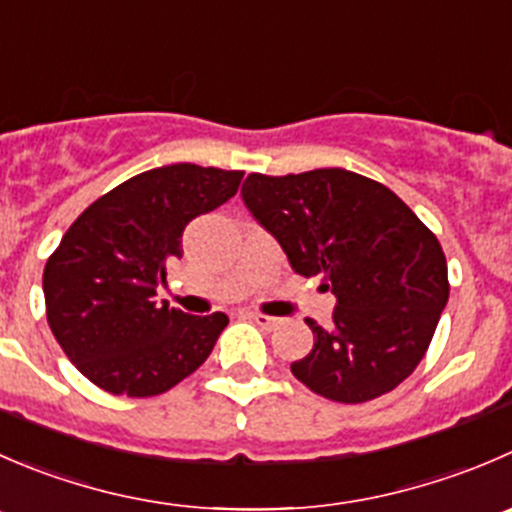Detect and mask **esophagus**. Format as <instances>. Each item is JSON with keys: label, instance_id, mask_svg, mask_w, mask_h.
<instances>
[{"label": "esophagus", "instance_id": "obj_1", "mask_svg": "<svg viewBox=\"0 0 512 512\" xmlns=\"http://www.w3.org/2000/svg\"><path fill=\"white\" fill-rule=\"evenodd\" d=\"M250 320L255 322V325H260L265 332L277 330V327L282 325V317H270V315H262V312H250Z\"/></svg>", "mask_w": 512, "mask_h": 512}]
</instances>
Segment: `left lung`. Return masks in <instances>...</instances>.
Returning a JSON list of instances; mask_svg holds the SVG:
<instances>
[{"instance_id": "8db88e82", "label": "left lung", "mask_w": 512, "mask_h": 512, "mask_svg": "<svg viewBox=\"0 0 512 512\" xmlns=\"http://www.w3.org/2000/svg\"><path fill=\"white\" fill-rule=\"evenodd\" d=\"M242 200L280 242L297 275H322L337 297L332 325L305 320L310 355L290 370L335 403H367L413 375L448 302L438 237L380 182L325 167L300 175L252 172Z\"/></svg>"}]
</instances>
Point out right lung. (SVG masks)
<instances>
[{
    "instance_id": "right-lung-1",
    "label": "right lung",
    "mask_w": 512,
    "mask_h": 512,
    "mask_svg": "<svg viewBox=\"0 0 512 512\" xmlns=\"http://www.w3.org/2000/svg\"><path fill=\"white\" fill-rule=\"evenodd\" d=\"M240 170L190 162L135 175L87 207L44 265L47 322L64 355L112 395L167 393L210 357L225 312L157 302L187 222L235 197Z\"/></svg>"
}]
</instances>
